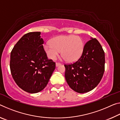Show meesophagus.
I'll use <instances>...</instances> for the list:
<instances>
[{"instance_id":"1","label":"esophagus","mask_w":120,"mask_h":120,"mask_svg":"<svg viewBox=\"0 0 120 120\" xmlns=\"http://www.w3.org/2000/svg\"><path fill=\"white\" fill-rule=\"evenodd\" d=\"M56 67H58V66L61 65V64H60V63H59V62H56Z\"/></svg>"}]
</instances>
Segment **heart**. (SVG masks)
I'll return each instance as SVG.
<instances>
[{
  "mask_svg": "<svg viewBox=\"0 0 120 120\" xmlns=\"http://www.w3.org/2000/svg\"><path fill=\"white\" fill-rule=\"evenodd\" d=\"M82 38L75 35L60 36L47 42L44 49L49 58L55 60L61 51V56L66 61L74 62L80 58L84 50Z\"/></svg>",
  "mask_w": 120,
  "mask_h": 120,
  "instance_id": "obj_1",
  "label": "heart"
}]
</instances>
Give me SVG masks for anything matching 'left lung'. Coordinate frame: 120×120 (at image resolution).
Masks as SVG:
<instances>
[{
    "label": "left lung",
    "instance_id": "obj_1",
    "mask_svg": "<svg viewBox=\"0 0 120 120\" xmlns=\"http://www.w3.org/2000/svg\"><path fill=\"white\" fill-rule=\"evenodd\" d=\"M105 52L98 40L91 38L76 62L64 64L65 79L72 90L84 94L94 89L105 71Z\"/></svg>",
    "mask_w": 120,
    "mask_h": 120
}]
</instances>
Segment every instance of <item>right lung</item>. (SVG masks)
Here are the masks:
<instances>
[{
    "instance_id": "obj_1",
    "label": "right lung",
    "mask_w": 120,
    "mask_h": 120,
    "mask_svg": "<svg viewBox=\"0 0 120 120\" xmlns=\"http://www.w3.org/2000/svg\"><path fill=\"white\" fill-rule=\"evenodd\" d=\"M41 32L25 34L11 53L10 69L16 84L23 90L35 94L48 83L56 63L47 58Z\"/></svg>"
}]
</instances>
